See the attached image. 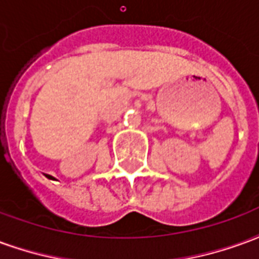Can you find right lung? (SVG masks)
<instances>
[{
	"label": "right lung",
	"mask_w": 259,
	"mask_h": 259,
	"mask_svg": "<svg viewBox=\"0 0 259 259\" xmlns=\"http://www.w3.org/2000/svg\"><path fill=\"white\" fill-rule=\"evenodd\" d=\"M47 176H48V175H47Z\"/></svg>",
	"instance_id": "add662e5"
}]
</instances>
